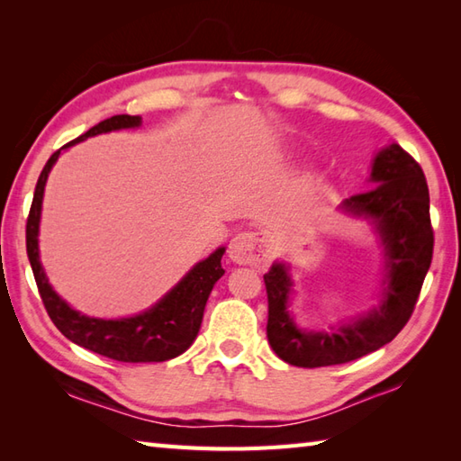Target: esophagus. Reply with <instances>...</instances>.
I'll list each match as a JSON object with an SVG mask.
<instances>
[{
	"label": "esophagus",
	"instance_id": "obj_1",
	"mask_svg": "<svg viewBox=\"0 0 461 461\" xmlns=\"http://www.w3.org/2000/svg\"><path fill=\"white\" fill-rule=\"evenodd\" d=\"M230 259L238 266H256L259 269L269 267L271 243L263 231H241L230 241Z\"/></svg>",
	"mask_w": 461,
	"mask_h": 461
}]
</instances>
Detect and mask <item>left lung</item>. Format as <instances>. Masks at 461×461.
Segmentation results:
<instances>
[{"mask_svg": "<svg viewBox=\"0 0 461 461\" xmlns=\"http://www.w3.org/2000/svg\"><path fill=\"white\" fill-rule=\"evenodd\" d=\"M368 182L376 184L375 188L350 195L340 210L370 221L384 251L376 307L329 332L303 329L289 311V263L276 261L263 276L269 303L267 340L276 355L293 366L319 368L357 360L388 345L412 315L434 251L424 172L406 150L390 144L376 152Z\"/></svg>", "mask_w": 461, "mask_h": 461, "instance_id": "obj_1", "label": "left lung"}]
</instances>
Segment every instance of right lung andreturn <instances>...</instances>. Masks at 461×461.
I'll return each mask as SVG.
<instances>
[{"instance_id":"add662e5","label":"right lung","mask_w":461,"mask_h":461,"mask_svg":"<svg viewBox=\"0 0 461 461\" xmlns=\"http://www.w3.org/2000/svg\"><path fill=\"white\" fill-rule=\"evenodd\" d=\"M140 124V116L116 114L93 126L91 131H86L79 139L65 144L63 149H59L47 160L37 180L33 203L27 218L25 240L27 258L29 263H32L39 295H41L43 305L49 317L55 322V327L68 340L96 352V355L119 362H164L188 350L195 337H198L205 303H208L215 281L225 273L221 267V256L225 253V248H218L210 253V258L195 263L150 309L122 319L86 317L73 309L65 299L57 295V291L49 283L41 259H39V221H41L45 184L49 172H51L61 152L71 149L77 142L91 139V136L113 131L139 129Z\"/></svg>"}]
</instances>
